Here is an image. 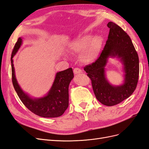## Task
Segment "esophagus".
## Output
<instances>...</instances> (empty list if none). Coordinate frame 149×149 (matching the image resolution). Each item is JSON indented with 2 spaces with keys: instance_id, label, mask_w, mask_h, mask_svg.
<instances>
[{
  "instance_id": "obj_1",
  "label": "esophagus",
  "mask_w": 149,
  "mask_h": 149,
  "mask_svg": "<svg viewBox=\"0 0 149 149\" xmlns=\"http://www.w3.org/2000/svg\"><path fill=\"white\" fill-rule=\"evenodd\" d=\"M73 72H74V74H78L79 73H82V71L80 69L78 68H76L74 69Z\"/></svg>"
}]
</instances>
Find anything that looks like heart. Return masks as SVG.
<instances>
[{
	"mask_svg": "<svg viewBox=\"0 0 149 149\" xmlns=\"http://www.w3.org/2000/svg\"><path fill=\"white\" fill-rule=\"evenodd\" d=\"M103 45V40L100 36L91 34L82 35L68 43L70 50L74 53H81L80 61L85 64L95 61L100 56Z\"/></svg>",
	"mask_w": 149,
	"mask_h": 149,
	"instance_id": "1",
	"label": "heart"
}]
</instances>
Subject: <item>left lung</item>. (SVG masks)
Instances as JSON below:
<instances>
[{
	"label": "left lung",
	"instance_id": "8db88e82",
	"mask_svg": "<svg viewBox=\"0 0 149 149\" xmlns=\"http://www.w3.org/2000/svg\"><path fill=\"white\" fill-rule=\"evenodd\" d=\"M108 39L100 56L84 68L91 79L93 91L102 104L112 106L128 98L136 89L139 74V60L132 40L119 26L109 22ZM109 58H116L123 65V82L112 85L106 77V66Z\"/></svg>",
	"mask_w": 149,
	"mask_h": 149
}]
</instances>
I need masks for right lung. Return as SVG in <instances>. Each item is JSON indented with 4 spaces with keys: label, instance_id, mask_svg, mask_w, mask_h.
Masks as SVG:
<instances>
[{
    "label": "right lung",
    "instance_id": "1",
    "mask_svg": "<svg viewBox=\"0 0 149 149\" xmlns=\"http://www.w3.org/2000/svg\"><path fill=\"white\" fill-rule=\"evenodd\" d=\"M22 38L18 39L11 56L12 83L17 95L28 109L40 117L57 118L61 116L69 105L68 88L74 74L71 68L57 72L52 86L45 95L40 97H32L21 88L15 76L13 58L22 45Z\"/></svg>",
    "mask_w": 149,
    "mask_h": 149
}]
</instances>
